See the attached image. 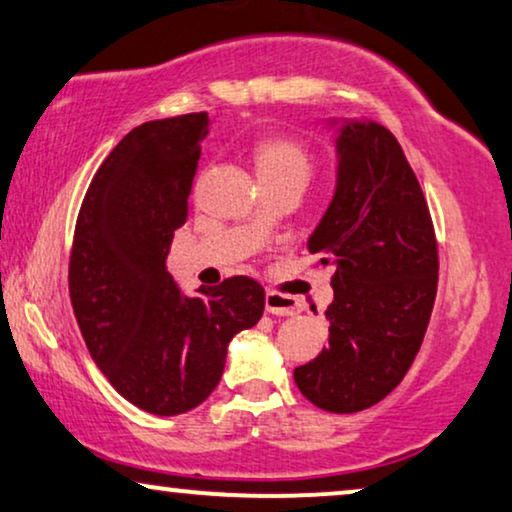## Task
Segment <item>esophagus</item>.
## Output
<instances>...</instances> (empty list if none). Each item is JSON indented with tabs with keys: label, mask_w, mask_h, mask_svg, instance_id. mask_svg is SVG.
<instances>
[{
	"label": "esophagus",
	"mask_w": 512,
	"mask_h": 512,
	"mask_svg": "<svg viewBox=\"0 0 512 512\" xmlns=\"http://www.w3.org/2000/svg\"><path fill=\"white\" fill-rule=\"evenodd\" d=\"M266 311L273 315H294L299 313V301L289 294L266 292Z\"/></svg>",
	"instance_id": "esophagus-1"
}]
</instances>
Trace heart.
Wrapping results in <instances>:
<instances>
[{
	"label": "heart",
	"mask_w": 512,
	"mask_h": 512,
	"mask_svg": "<svg viewBox=\"0 0 512 512\" xmlns=\"http://www.w3.org/2000/svg\"><path fill=\"white\" fill-rule=\"evenodd\" d=\"M254 163L261 182H296L306 187L315 159L304 144L289 137H266L254 144Z\"/></svg>",
	"instance_id": "obj_1"
}]
</instances>
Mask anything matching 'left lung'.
Instances as JSON below:
<instances>
[{
  "instance_id": "obj_1",
  "label": "left lung",
  "mask_w": 512,
  "mask_h": 512,
  "mask_svg": "<svg viewBox=\"0 0 512 512\" xmlns=\"http://www.w3.org/2000/svg\"><path fill=\"white\" fill-rule=\"evenodd\" d=\"M337 189L308 237L332 266L330 344L294 370L313 406L358 413L406 377L437 296L439 254L425 194L401 144L372 121H349L337 137Z\"/></svg>"
}]
</instances>
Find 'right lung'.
<instances>
[{"instance_id": "obj_1", "label": "right lung", "mask_w": 512, "mask_h": 512, "mask_svg": "<svg viewBox=\"0 0 512 512\" xmlns=\"http://www.w3.org/2000/svg\"><path fill=\"white\" fill-rule=\"evenodd\" d=\"M206 135V113L137 125L99 166L75 223L68 289L82 339L111 387L154 415L206 401L230 339L266 306L251 277L189 299L166 268Z\"/></svg>"}]
</instances>
